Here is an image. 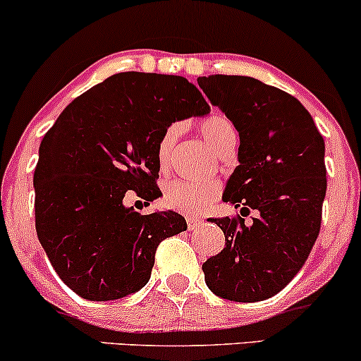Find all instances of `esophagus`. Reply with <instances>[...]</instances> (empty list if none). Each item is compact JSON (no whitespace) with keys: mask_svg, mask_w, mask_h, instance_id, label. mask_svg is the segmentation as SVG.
<instances>
[{"mask_svg":"<svg viewBox=\"0 0 361 361\" xmlns=\"http://www.w3.org/2000/svg\"><path fill=\"white\" fill-rule=\"evenodd\" d=\"M186 222H188V229L190 231L197 229L198 226H202V219H197V217H186Z\"/></svg>","mask_w":361,"mask_h":361,"instance_id":"esophagus-1","label":"esophagus"}]
</instances>
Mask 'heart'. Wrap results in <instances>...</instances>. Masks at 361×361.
Instances as JSON below:
<instances>
[{
  "label": "heart",
  "instance_id": "1",
  "mask_svg": "<svg viewBox=\"0 0 361 361\" xmlns=\"http://www.w3.org/2000/svg\"><path fill=\"white\" fill-rule=\"evenodd\" d=\"M200 132L207 142L212 146L219 154L233 151L238 142V128L226 115L212 114L200 122ZM180 126L173 123L169 126L164 134L161 135L157 144V159L161 164L168 161L171 149L175 146ZM221 195V186L215 181H173L164 190V202L168 207L185 214H198L209 209Z\"/></svg>",
  "mask_w": 361,
  "mask_h": 361
}]
</instances>
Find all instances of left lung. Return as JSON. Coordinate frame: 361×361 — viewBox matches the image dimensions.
Returning a JSON list of instances; mask_svg holds the SVG:
<instances>
[{"label":"left lung","mask_w":361,"mask_h":361,"mask_svg":"<svg viewBox=\"0 0 361 361\" xmlns=\"http://www.w3.org/2000/svg\"><path fill=\"white\" fill-rule=\"evenodd\" d=\"M197 81L239 132V166L222 200L241 215L210 219L226 247L202 264L205 283L221 299L267 300L299 273L319 235L324 139L304 105L275 86L226 74ZM251 209L259 215L244 224Z\"/></svg>","instance_id":"obj_1"}]
</instances>
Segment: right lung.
<instances>
[{"mask_svg":"<svg viewBox=\"0 0 361 361\" xmlns=\"http://www.w3.org/2000/svg\"><path fill=\"white\" fill-rule=\"evenodd\" d=\"M210 111L186 78L118 73L66 106L39 149L35 229L59 279L86 300H115L151 279L163 239L186 231L173 210L142 215L161 192L157 144L164 130Z\"/></svg>","mask_w":361,"mask_h":361,"instance_id":"1","label":"right lung"}]
</instances>
